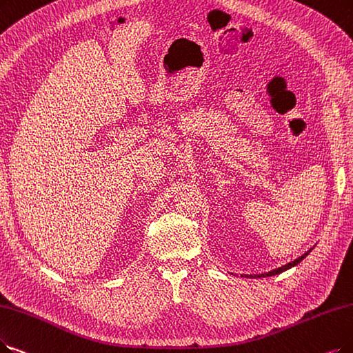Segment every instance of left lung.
I'll return each instance as SVG.
<instances>
[{
  "label": "left lung",
  "mask_w": 353,
  "mask_h": 353,
  "mask_svg": "<svg viewBox=\"0 0 353 353\" xmlns=\"http://www.w3.org/2000/svg\"><path fill=\"white\" fill-rule=\"evenodd\" d=\"M312 252V249H310L308 252H305L303 256H300V258H297L295 261H292V262H290V263H287V265H284V266H281V268H276V270H274V271H271V272H265V274H259V275H245V276H248V278H265V276H272V275H278V274H281V272H284V271H287V270H290V268H292V266H295L297 263H300L308 253ZM243 276V275H242Z\"/></svg>",
  "instance_id": "obj_1"
}]
</instances>
